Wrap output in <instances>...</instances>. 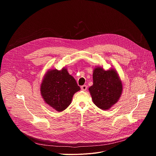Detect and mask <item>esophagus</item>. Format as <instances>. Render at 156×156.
<instances>
[{
    "label": "esophagus",
    "instance_id": "34e87169",
    "mask_svg": "<svg viewBox=\"0 0 156 156\" xmlns=\"http://www.w3.org/2000/svg\"><path fill=\"white\" fill-rule=\"evenodd\" d=\"M81 89L83 91H86L87 90V86L86 85H83L81 86Z\"/></svg>",
    "mask_w": 156,
    "mask_h": 156
}]
</instances>
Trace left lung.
<instances>
[{
    "mask_svg": "<svg viewBox=\"0 0 156 156\" xmlns=\"http://www.w3.org/2000/svg\"><path fill=\"white\" fill-rule=\"evenodd\" d=\"M93 84L90 91L94 104L102 110L110 108L120 98L122 84L115 70L105 71L102 68L94 69Z\"/></svg>",
    "mask_w": 156,
    "mask_h": 156,
    "instance_id": "1",
    "label": "left lung"
}]
</instances>
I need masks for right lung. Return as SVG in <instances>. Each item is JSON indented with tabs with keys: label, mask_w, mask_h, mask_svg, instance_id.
Here are the masks:
<instances>
[{
	"label": "right lung",
	"mask_w": 156,
	"mask_h": 156,
	"mask_svg": "<svg viewBox=\"0 0 156 156\" xmlns=\"http://www.w3.org/2000/svg\"><path fill=\"white\" fill-rule=\"evenodd\" d=\"M80 90L74 78L67 70H52L44 77L41 86L43 99L57 111L64 110L71 103L74 94Z\"/></svg>",
	"instance_id": "right-lung-1"
}]
</instances>
